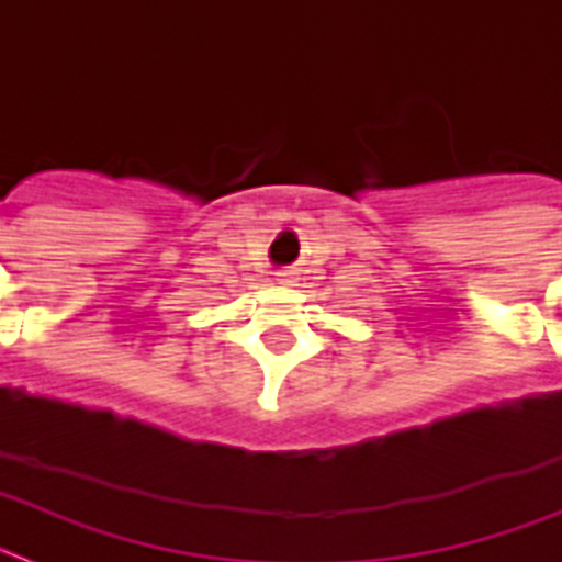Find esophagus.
<instances>
[{"label": "esophagus", "mask_w": 562, "mask_h": 562, "mask_svg": "<svg viewBox=\"0 0 562 562\" xmlns=\"http://www.w3.org/2000/svg\"><path fill=\"white\" fill-rule=\"evenodd\" d=\"M276 281L281 286H292L295 284V272H290V270H281V272H276Z\"/></svg>", "instance_id": "1"}]
</instances>
